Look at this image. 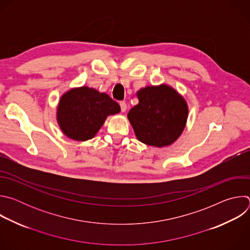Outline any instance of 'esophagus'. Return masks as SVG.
<instances>
[{
    "label": "esophagus",
    "instance_id": "obj_1",
    "mask_svg": "<svg viewBox=\"0 0 250 250\" xmlns=\"http://www.w3.org/2000/svg\"><path fill=\"white\" fill-rule=\"evenodd\" d=\"M120 105H121L122 112H125L126 111V104H125V102H121Z\"/></svg>",
    "mask_w": 250,
    "mask_h": 250
}]
</instances>
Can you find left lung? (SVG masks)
Instances as JSON below:
<instances>
[{
    "label": "left lung",
    "mask_w": 250,
    "mask_h": 250,
    "mask_svg": "<svg viewBox=\"0 0 250 250\" xmlns=\"http://www.w3.org/2000/svg\"><path fill=\"white\" fill-rule=\"evenodd\" d=\"M137 97L138 104L127 115L137 139L158 147L173 144L187 122L185 100L166 85L141 89Z\"/></svg>",
    "instance_id": "obj_1"
}]
</instances>
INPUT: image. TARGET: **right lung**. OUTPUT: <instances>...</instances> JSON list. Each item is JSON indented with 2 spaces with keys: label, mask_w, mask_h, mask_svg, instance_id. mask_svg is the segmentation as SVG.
<instances>
[{
  "label": "right lung",
  "mask_w": 250,
  "mask_h": 250,
  "mask_svg": "<svg viewBox=\"0 0 250 250\" xmlns=\"http://www.w3.org/2000/svg\"><path fill=\"white\" fill-rule=\"evenodd\" d=\"M120 104L104 93L81 87L60 99L57 120L62 131L74 140L91 139L109 115L120 113Z\"/></svg>",
  "instance_id": "add662e5"
}]
</instances>
